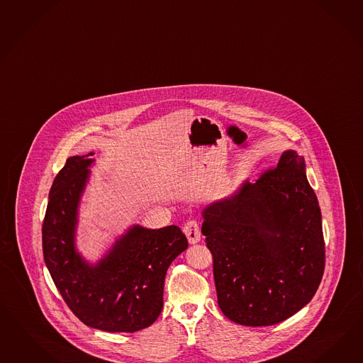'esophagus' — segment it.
I'll use <instances>...</instances> for the list:
<instances>
[{
	"label": "esophagus",
	"instance_id": "1",
	"mask_svg": "<svg viewBox=\"0 0 363 363\" xmlns=\"http://www.w3.org/2000/svg\"><path fill=\"white\" fill-rule=\"evenodd\" d=\"M184 233L187 236L190 245H196L201 240V228L196 220H189L186 225H184Z\"/></svg>",
	"mask_w": 363,
	"mask_h": 363
}]
</instances>
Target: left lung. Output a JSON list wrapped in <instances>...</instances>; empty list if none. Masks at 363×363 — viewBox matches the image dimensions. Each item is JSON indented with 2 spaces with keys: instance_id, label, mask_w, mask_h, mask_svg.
<instances>
[{
  "instance_id": "left-lung-1",
  "label": "left lung",
  "mask_w": 363,
  "mask_h": 363,
  "mask_svg": "<svg viewBox=\"0 0 363 363\" xmlns=\"http://www.w3.org/2000/svg\"><path fill=\"white\" fill-rule=\"evenodd\" d=\"M218 304L245 326L281 323L308 304L325 268L321 210L304 157L285 150L255 184L202 211Z\"/></svg>"
}]
</instances>
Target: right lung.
<instances>
[{"label":"right lung","mask_w":363,"mask_h":363,"mask_svg":"<svg viewBox=\"0 0 363 363\" xmlns=\"http://www.w3.org/2000/svg\"><path fill=\"white\" fill-rule=\"evenodd\" d=\"M91 152L69 157L50 189L42 225L45 263L72 313L104 332L133 333L155 323L164 306L169 265L187 248L177 225H135L92 264L75 245L80 198L95 162Z\"/></svg>","instance_id":"obj_1"}]
</instances>
